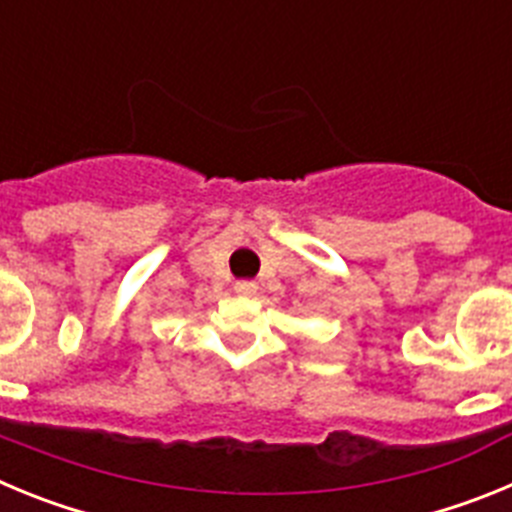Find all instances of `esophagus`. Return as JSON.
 Masks as SVG:
<instances>
[{"mask_svg":"<svg viewBox=\"0 0 512 512\" xmlns=\"http://www.w3.org/2000/svg\"><path fill=\"white\" fill-rule=\"evenodd\" d=\"M256 282H251V279H241V282H235V292H238V295H243V297H251V295H256Z\"/></svg>","mask_w":512,"mask_h":512,"instance_id":"1","label":"esophagus"}]
</instances>
